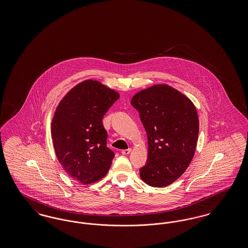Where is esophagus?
<instances>
[{
	"instance_id": "obj_1",
	"label": "esophagus",
	"mask_w": 248,
	"mask_h": 248,
	"mask_svg": "<svg viewBox=\"0 0 248 248\" xmlns=\"http://www.w3.org/2000/svg\"><path fill=\"white\" fill-rule=\"evenodd\" d=\"M132 152V150L131 149H128V150H124V151H122V154H124V155H128Z\"/></svg>"
}]
</instances>
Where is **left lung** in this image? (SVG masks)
Wrapping results in <instances>:
<instances>
[{"label": "left lung", "mask_w": 248, "mask_h": 248, "mask_svg": "<svg viewBox=\"0 0 248 248\" xmlns=\"http://www.w3.org/2000/svg\"><path fill=\"white\" fill-rule=\"evenodd\" d=\"M148 136V162L142 180L156 188L175 182L188 168L196 150L199 117L188 96L166 84H154L131 99Z\"/></svg>", "instance_id": "1"}]
</instances>
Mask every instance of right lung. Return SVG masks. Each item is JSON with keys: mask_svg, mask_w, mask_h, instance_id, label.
<instances>
[{"mask_svg": "<svg viewBox=\"0 0 248 248\" xmlns=\"http://www.w3.org/2000/svg\"><path fill=\"white\" fill-rule=\"evenodd\" d=\"M120 97L117 91L88 79L76 84L60 100L51 124L59 164L70 177L91 184L106 176L115 156L106 146L102 118Z\"/></svg>", "mask_w": 248, "mask_h": 248, "instance_id": "add662e5", "label": "right lung"}]
</instances>
